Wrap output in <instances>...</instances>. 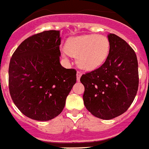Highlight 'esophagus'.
<instances>
[{
  "label": "esophagus",
  "instance_id": "esophagus-1",
  "mask_svg": "<svg viewBox=\"0 0 149 149\" xmlns=\"http://www.w3.org/2000/svg\"><path fill=\"white\" fill-rule=\"evenodd\" d=\"M81 73L79 71H77V73H76V79H77V81H79L80 80V78H81Z\"/></svg>",
  "mask_w": 149,
  "mask_h": 149
}]
</instances>
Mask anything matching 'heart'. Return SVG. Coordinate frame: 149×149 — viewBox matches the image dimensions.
<instances>
[{
  "label": "heart",
  "instance_id": "heart-1",
  "mask_svg": "<svg viewBox=\"0 0 149 149\" xmlns=\"http://www.w3.org/2000/svg\"><path fill=\"white\" fill-rule=\"evenodd\" d=\"M62 55L76 56V64L85 70H92L101 66L108 58L110 42L102 35H84L72 37L65 43Z\"/></svg>",
  "mask_w": 149,
  "mask_h": 149
}]
</instances>
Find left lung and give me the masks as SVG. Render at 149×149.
Wrapping results in <instances>:
<instances>
[{
    "instance_id": "obj_1",
    "label": "left lung",
    "mask_w": 149,
    "mask_h": 149,
    "mask_svg": "<svg viewBox=\"0 0 149 149\" xmlns=\"http://www.w3.org/2000/svg\"><path fill=\"white\" fill-rule=\"evenodd\" d=\"M110 50L98 69L82 75L85 108L96 117L112 120L123 114L136 96L139 84L137 58L134 49L115 34L109 33Z\"/></svg>"
}]
</instances>
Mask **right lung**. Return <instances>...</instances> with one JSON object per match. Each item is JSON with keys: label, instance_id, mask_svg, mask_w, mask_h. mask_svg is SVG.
<instances>
[{"label": "right lung", "instance_id": "1", "mask_svg": "<svg viewBox=\"0 0 149 149\" xmlns=\"http://www.w3.org/2000/svg\"><path fill=\"white\" fill-rule=\"evenodd\" d=\"M59 30L44 31L26 38L10 59L9 88L23 114L48 121L61 113L76 81V71L60 63Z\"/></svg>", "mask_w": 149, "mask_h": 149}]
</instances>
